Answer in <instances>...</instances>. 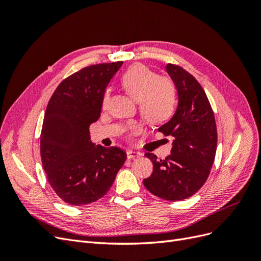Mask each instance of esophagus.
I'll use <instances>...</instances> for the list:
<instances>
[{"instance_id":"34e87169","label":"esophagus","mask_w":261,"mask_h":261,"mask_svg":"<svg viewBox=\"0 0 261 261\" xmlns=\"http://www.w3.org/2000/svg\"><path fill=\"white\" fill-rule=\"evenodd\" d=\"M126 153H127L128 159H134V158L141 155L140 152H136V151H134V150H127V151H126Z\"/></svg>"}]
</instances>
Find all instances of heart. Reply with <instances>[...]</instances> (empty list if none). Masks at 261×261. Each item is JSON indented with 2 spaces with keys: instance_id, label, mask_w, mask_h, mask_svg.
Here are the masks:
<instances>
[{
  "instance_id": "heart-1",
  "label": "heart",
  "mask_w": 261,
  "mask_h": 261,
  "mask_svg": "<svg viewBox=\"0 0 261 261\" xmlns=\"http://www.w3.org/2000/svg\"><path fill=\"white\" fill-rule=\"evenodd\" d=\"M121 84L125 91L138 102L141 115L150 124L165 123L174 113V87L165 78H158V75L147 66L132 65L121 76Z\"/></svg>"
}]
</instances>
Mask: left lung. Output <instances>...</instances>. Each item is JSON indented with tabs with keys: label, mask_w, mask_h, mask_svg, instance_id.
<instances>
[{
	"label": "left lung",
	"mask_w": 261,
	"mask_h": 261,
	"mask_svg": "<svg viewBox=\"0 0 261 261\" xmlns=\"http://www.w3.org/2000/svg\"><path fill=\"white\" fill-rule=\"evenodd\" d=\"M167 73L177 91V108L159 132L174 138L171 154L159 160L145 155L153 164L152 174L144 185L154 196L177 201L193 196L206 183L217 151L215 114L200 84L184 68L168 64Z\"/></svg>",
	"instance_id": "1"
}]
</instances>
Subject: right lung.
Listing matches in <instances>:
<instances>
[{"instance_id":"1","label":"right lung","mask_w":261,"mask_h":261,"mask_svg":"<svg viewBox=\"0 0 261 261\" xmlns=\"http://www.w3.org/2000/svg\"><path fill=\"white\" fill-rule=\"evenodd\" d=\"M123 62L87 66L65 78L46 107L40 153L53 191L73 206L97 201L111 188L126 153L96 146L89 126L98 121L105 92Z\"/></svg>"}]
</instances>
